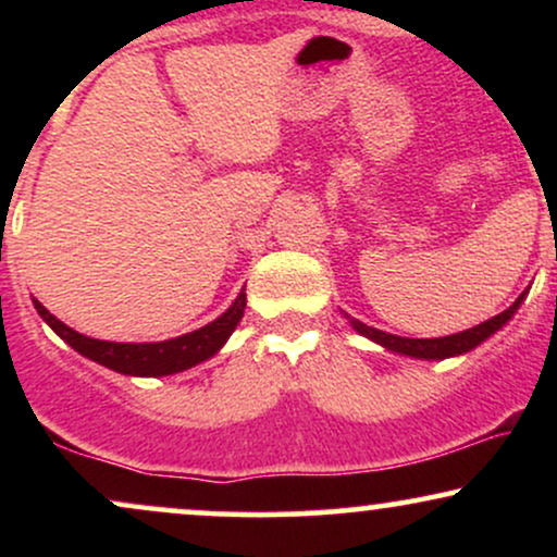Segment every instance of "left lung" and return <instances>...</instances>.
<instances>
[{"instance_id": "obj_1", "label": "left lung", "mask_w": 557, "mask_h": 557, "mask_svg": "<svg viewBox=\"0 0 557 557\" xmlns=\"http://www.w3.org/2000/svg\"><path fill=\"white\" fill-rule=\"evenodd\" d=\"M527 293H521L519 298H516L513 306H508V309L500 311L497 317L487 319V322L476 324V327L471 330H463V332H456V335H447V337H400V335H389V332H382L376 327H369V324L359 322V319L348 317L350 327H354L359 335L369 337V341L380 343L382 348L393 350V354H403V356H411V359H450V356H461V354H469V350H474L479 343L487 341L490 335H495L497 330L503 327L505 322H508L510 317L516 314V309L521 306V300Z\"/></svg>"}]
</instances>
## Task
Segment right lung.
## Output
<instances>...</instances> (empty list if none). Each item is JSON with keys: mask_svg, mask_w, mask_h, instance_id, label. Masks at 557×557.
I'll list each match as a JSON object with an SVG mask.
<instances>
[{"mask_svg": "<svg viewBox=\"0 0 557 557\" xmlns=\"http://www.w3.org/2000/svg\"><path fill=\"white\" fill-rule=\"evenodd\" d=\"M34 306L38 317L52 327L57 335L65 341L70 348L78 350L81 356L91 359L101 367L112 369V372L131 374V376H164L177 374L185 369L196 367V363L212 359L216 350L227 343L233 330L238 327L243 319V309H246V293H238L233 306L214 322L203 324L188 335L172 337V341L162 343H110V341H94V337L81 335V332L70 330L62 324L54 314H49L41 304L34 298Z\"/></svg>", "mask_w": 557, "mask_h": 557, "instance_id": "right-lung-1", "label": "right lung"}]
</instances>
